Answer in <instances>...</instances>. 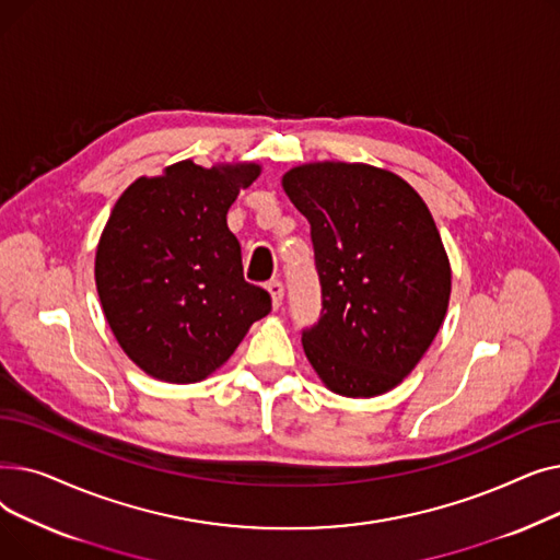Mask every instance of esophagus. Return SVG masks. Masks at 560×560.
<instances>
[{
    "instance_id": "obj_1",
    "label": "esophagus",
    "mask_w": 560,
    "mask_h": 560,
    "mask_svg": "<svg viewBox=\"0 0 560 560\" xmlns=\"http://www.w3.org/2000/svg\"><path fill=\"white\" fill-rule=\"evenodd\" d=\"M268 292H270V298H272V306L279 308L281 302H283V283L281 281H270L268 283Z\"/></svg>"
}]
</instances>
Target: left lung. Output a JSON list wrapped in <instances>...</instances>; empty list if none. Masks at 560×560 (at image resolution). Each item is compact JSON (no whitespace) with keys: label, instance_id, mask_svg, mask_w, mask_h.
<instances>
[{"label":"left lung","instance_id":"obj_1","mask_svg":"<svg viewBox=\"0 0 560 560\" xmlns=\"http://www.w3.org/2000/svg\"><path fill=\"white\" fill-rule=\"evenodd\" d=\"M283 190L311 224L322 315L302 345L325 386L376 397L399 386L443 327L450 258L422 197L365 163H306Z\"/></svg>","mask_w":560,"mask_h":560}]
</instances>
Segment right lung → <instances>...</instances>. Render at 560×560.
<instances>
[{
	"mask_svg": "<svg viewBox=\"0 0 560 560\" xmlns=\"http://www.w3.org/2000/svg\"><path fill=\"white\" fill-rule=\"evenodd\" d=\"M258 163L201 167L179 161L140 176L115 201L95 256L108 327L125 354L167 384H197L272 308L243 277L226 213Z\"/></svg>",
	"mask_w": 560,
	"mask_h": 560,
	"instance_id": "add662e5",
	"label": "right lung"
}]
</instances>
